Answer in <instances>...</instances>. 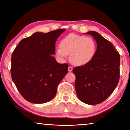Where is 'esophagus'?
Returning <instances> with one entry per match:
<instances>
[{
  "mask_svg": "<svg viewBox=\"0 0 130 130\" xmlns=\"http://www.w3.org/2000/svg\"><path fill=\"white\" fill-rule=\"evenodd\" d=\"M72 70H73V68H72V67H68V71L71 72V71H72Z\"/></svg>",
  "mask_w": 130,
  "mask_h": 130,
  "instance_id": "1",
  "label": "esophagus"
}]
</instances>
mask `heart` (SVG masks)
<instances>
[{"instance_id": "1", "label": "heart", "mask_w": 130, "mask_h": 130, "mask_svg": "<svg viewBox=\"0 0 130 130\" xmlns=\"http://www.w3.org/2000/svg\"><path fill=\"white\" fill-rule=\"evenodd\" d=\"M96 51V43L91 38L71 33L65 37L56 49V54L65 59L70 54V60L76 65L85 64L92 60Z\"/></svg>"}]
</instances>
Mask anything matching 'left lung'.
<instances>
[{"instance_id":"8db88e82","label":"left lung","mask_w":130,"mask_h":130,"mask_svg":"<svg viewBox=\"0 0 130 130\" xmlns=\"http://www.w3.org/2000/svg\"><path fill=\"white\" fill-rule=\"evenodd\" d=\"M86 34L96 41L97 50L86 64L75 67V88L81 102L89 105L102 103L112 93L120 77V54L111 42L98 32Z\"/></svg>"}]
</instances>
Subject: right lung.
<instances>
[{
  "label": "right lung",
  "mask_w": 130,
  "mask_h": 130,
  "mask_svg": "<svg viewBox=\"0 0 130 130\" xmlns=\"http://www.w3.org/2000/svg\"><path fill=\"white\" fill-rule=\"evenodd\" d=\"M65 29L35 32L19 42L11 56L13 82L28 102L42 104L56 96L57 87L68 73L69 65L59 63L53 55L55 43Z\"/></svg>",
  "instance_id": "obj_1"
}]
</instances>
